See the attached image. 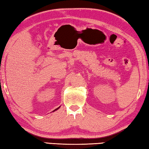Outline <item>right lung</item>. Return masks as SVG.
<instances>
[{"label": "right lung", "instance_id": "right-lung-1", "mask_svg": "<svg viewBox=\"0 0 149 149\" xmlns=\"http://www.w3.org/2000/svg\"><path fill=\"white\" fill-rule=\"evenodd\" d=\"M60 108V107H58V108H56V109H55L54 110H53V112H54V111H55V110H57L58 109V108Z\"/></svg>", "mask_w": 149, "mask_h": 149}]
</instances>
